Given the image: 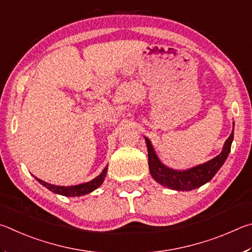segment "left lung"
<instances>
[{
	"mask_svg": "<svg viewBox=\"0 0 252 252\" xmlns=\"http://www.w3.org/2000/svg\"><path fill=\"white\" fill-rule=\"evenodd\" d=\"M235 126V123H233ZM148 149V166L152 177L158 184L166 188L173 189L177 191H190L192 189L199 188L214 178L217 171L221 168L227 157L230 153L231 144L233 140V129L226 143L223 144L222 151L218 156H216L209 161L204 164L193 166L191 168L177 170L167 167L162 164L156 155L155 149L147 137H145Z\"/></svg>",
	"mask_w": 252,
	"mask_h": 252,
	"instance_id": "left-lung-1",
	"label": "left lung"
}]
</instances>
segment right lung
Listing matches in <instances>:
<instances>
[{"label":"right lung","instance_id":"1","mask_svg":"<svg viewBox=\"0 0 252 252\" xmlns=\"http://www.w3.org/2000/svg\"><path fill=\"white\" fill-rule=\"evenodd\" d=\"M107 169L108 167L106 166L104 170L97 176L96 178L92 179L91 182L88 183H84V184H79V185H75V186H68V187H64V186H55V185H51L47 184L43 180L36 178L37 182L43 185L44 187H46L48 190L57 193V195H62V196H66V197H79V196H84L86 193H90L92 191H94L95 189L98 188L101 184L104 183L106 174H107Z\"/></svg>","mask_w":252,"mask_h":252}]
</instances>
